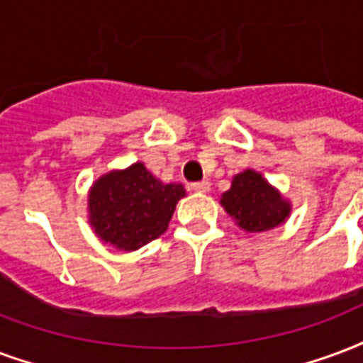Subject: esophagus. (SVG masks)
Returning a JSON list of instances; mask_svg holds the SVG:
<instances>
[{
  "mask_svg": "<svg viewBox=\"0 0 363 363\" xmlns=\"http://www.w3.org/2000/svg\"><path fill=\"white\" fill-rule=\"evenodd\" d=\"M209 182L208 181H202V182H194V184H190V190L192 192H209Z\"/></svg>",
  "mask_w": 363,
  "mask_h": 363,
  "instance_id": "esophagus-1",
  "label": "esophagus"
}]
</instances>
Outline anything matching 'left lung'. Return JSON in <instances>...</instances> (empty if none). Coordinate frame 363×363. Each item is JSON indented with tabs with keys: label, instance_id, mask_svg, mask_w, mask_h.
Instances as JSON below:
<instances>
[{
	"label": "left lung",
	"instance_id": "8db88e82",
	"mask_svg": "<svg viewBox=\"0 0 363 363\" xmlns=\"http://www.w3.org/2000/svg\"><path fill=\"white\" fill-rule=\"evenodd\" d=\"M219 203L246 233L275 229L286 223L292 213V203L254 169L235 174L230 189L223 192Z\"/></svg>",
	"mask_w": 363,
	"mask_h": 363
}]
</instances>
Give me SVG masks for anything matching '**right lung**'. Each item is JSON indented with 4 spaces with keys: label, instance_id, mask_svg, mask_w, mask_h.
<instances>
[{
    "label": "right lung",
    "instance_id": "obj_1",
    "mask_svg": "<svg viewBox=\"0 0 363 363\" xmlns=\"http://www.w3.org/2000/svg\"><path fill=\"white\" fill-rule=\"evenodd\" d=\"M186 196L179 182H161L142 161L101 174L88 190V223L101 242L134 252L169 227L177 202Z\"/></svg>",
    "mask_w": 363,
    "mask_h": 363
}]
</instances>
